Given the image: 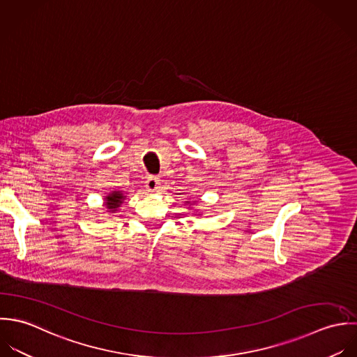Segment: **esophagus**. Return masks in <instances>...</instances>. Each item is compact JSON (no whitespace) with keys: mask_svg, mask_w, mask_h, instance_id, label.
Instances as JSON below:
<instances>
[{"mask_svg":"<svg viewBox=\"0 0 357 357\" xmlns=\"http://www.w3.org/2000/svg\"><path fill=\"white\" fill-rule=\"evenodd\" d=\"M146 189L149 192H157L160 189V179L157 176H149L146 179Z\"/></svg>","mask_w":357,"mask_h":357,"instance_id":"34e87169","label":"esophagus"}]
</instances>
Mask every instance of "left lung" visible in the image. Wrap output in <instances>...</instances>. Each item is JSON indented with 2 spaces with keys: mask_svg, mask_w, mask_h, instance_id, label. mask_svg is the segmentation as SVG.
I'll return each mask as SVG.
<instances>
[{
  "mask_svg": "<svg viewBox=\"0 0 357 357\" xmlns=\"http://www.w3.org/2000/svg\"><path fill=\"white\" fill-rule=\"evenodd\" d=\"M195 203H196V202H193V203H190V202H186V204H190V206H192V204H195Z\"/></svg>",
  "mask_w": 357,
  "mask_h": 357,
  "instance_id": "1",
  "label": "left lung"
}]
</instances>
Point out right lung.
Listing matches in <instances>:
<instances>
[{
    "mask_svg": "<svg viewBox=\"0 0 357 357\" xmlns=\"http://www.w3.org/2000/svg\"><path fill=\"white\" fill-rule=\"evenodd\" d=\"M126 193L121 192V190H112L109 195L105 196V208H106V213H110V214H114V213H119L121 204L124 203L126 200Z\"/></svg>",
    "mask_w": 357,
    "mask_h": 357,
    "instance_id": "obj_1",
    "label": "right lung"
}]
</instances>
